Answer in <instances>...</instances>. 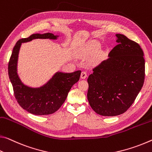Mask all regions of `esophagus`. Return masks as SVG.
<instances>
[{"label":"esophagus","mask_w":152,"mask_h":152,"mask_svg":"<svg viewBox=\"0 0 152 152\" xmlns=\"http://www.w3.org/2000/svg\"><path fill=\"white\" fill-rule=\"evenodd\" d=\"M87 77V73L86 71H82L81 73V79H86Z\"/></svg>","instance_id":"34e87169"}]
</instances>
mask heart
Returning a JSON list of instances; mask_svg holds the SVG:
<instances>
[{
	"label": "heart",
	"instance_id": "b5f03b06",
	"mask_svg": "<svg viewBox=\"0 0 152 152\" xmlns=\"http://www.w3.org/2000/svg\"><path fill=\"white\" fill-rule=\"evenodd\" d=\"M100 48V44L98 42H92L89 45L86 46V48L83 50V56H89L95 54L96 52L99 50Z\"/></svg>",
	"mask_w": 152,
	"mask_h": 152
}]
</instances>
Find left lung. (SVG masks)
I'll list each match as a JSON object with an SVG mask.
<instances>
[{
  "label": "left lung",
  "instance_id": "obj_1",
  "mask_svg": "<svg viewBox=\"0 0 152 152\" xmlns=\"http://www.w3.org/2000/svg\"><path fill=\"white\" fill-rule=\"evenodd\" d=\"M116 36L118 45L88 79L89 105L97 114L105 116L125 113L141 91L145 79V59L140 46L123 34Z\"/></svg>",
  "mask_w": 152,
  "mask_h": 152
}]
</instances>
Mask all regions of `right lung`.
<instances>
[{
	"mask_svg": "<svg viewBox=\"0 0 152 152\" xmlns=\"http://www.w3.org/2000/svg\"><path fill=\"white\" fill-rule=\"evenodd\" d=\"M58 36L53 34H35L29 38L19 39L14 46L8 66L9 77L13 88L14 95L22 108L35 115H47L60 108L75 83L79 81L81 71L73 73L58 71L52 78L39 88H31L21 81L17 73V62L22 43L34 39H56Z\"/></svg>",
	"mask_w": 152,
	"mask_h": 152,
	"instance_id": "right-lung-1",
	"label": "right lung"
}]
</instances>
